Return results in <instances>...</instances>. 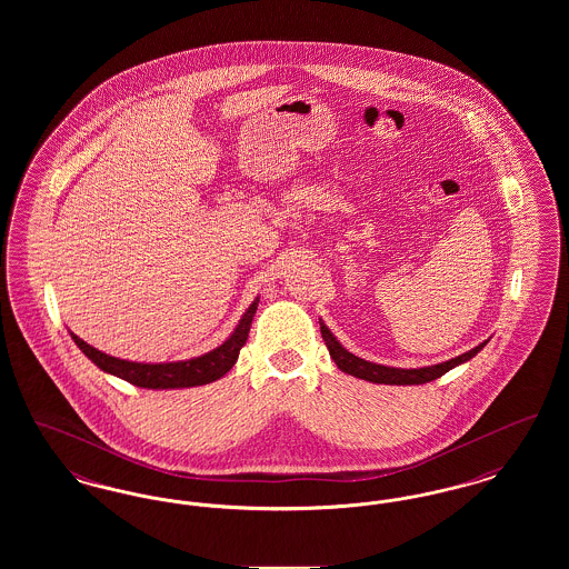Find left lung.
I'll return each mask as SVG.
<instances>
[{"label":"left lung","instance_id":"8db88e82","mask_svg":"<svg viewBox=\"0 0 569 569\" xmlns=\"http://www.w3.org/2000/svg\"><path fill=\"white\" fill-rule=\"evenodd\" d=\"M320 330H322V337H325L326 348L330 352V358L335 360V365L343 371V373H350L353 378L367 379V381H373V383H392V386H413V383H427V381H433V379L441 378L443 373H448L450 369L459 367L462 362H467L469 358H473L476 353L480 352L485 343H480L478 348L469 350V352L460 353L452 360H446V362H439L433 367H422V369H395V367H383V365H376V362H369V360H362L358 356L348 352L335 337L332 332L326 328L325 322H320Z\"/></svg>","mask_w":569,"mask_h":569}]
</instances>
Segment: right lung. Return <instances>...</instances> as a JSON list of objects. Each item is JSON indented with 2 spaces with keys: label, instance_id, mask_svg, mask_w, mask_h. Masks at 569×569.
<instances>
[{
  "label": "right lung",
  "instance_id": "add662e5",
  "mask_svg": "<svg viewBox=\"0 0 569 569\" xmlns=\"http://www.w3.org/2000/svg\"><path fill=\"white\" fill-rule=\"evenodd\" d=\"M258 300L256 298L249 309L244 311L243 318L239 326L234 328V332L216 348L213 352L202 353L198 358L191 360H179V362H160V365H144V362H130V360H121L109 353L96 350L93 346L84 343L81 337H77L74 332L72 339L74 343L81 348L82 353L98 365L102 371H107L110 376L126 379L140 388H153V390H163V388H191V386H204L211 383L216 379L223 378L237 362L239 352L249 337V328L251 320L256 316L258 309Z\"/></svg>",
  "mask_w": 569,
  "mask_h": 569
}]
</instances>
